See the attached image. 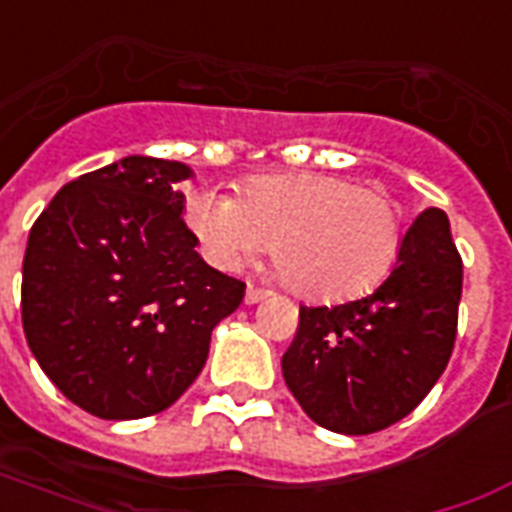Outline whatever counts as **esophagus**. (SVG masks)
Listing matches in <instances>:
<instances>
[{
    "label": "esophagus",
    "mask_w": 512,
    "mask_h": 512,
    "mask_svg": "<svg viewBox=\"0 0 512 512\" xmlns=\"http://www.w3.org/2000/svg\"><path fill=\"white\" fill-rule=\"evenodd\" d=\"M269 296L267 288H256V285H248V291H245V301L248 304H256V301H264Z\"/></svg>",
    "instance_id": "34e87169"
}]
</instances>
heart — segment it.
Listing matches in <instances>:
<instances>
[{"mask_svg": "<svg viewBox=\"0 0 512 512\" xmlns=\"http://www.w3.org/2000/svg\"><path fill=\"white\" fill-rule=\"evenodd\" d=\"M186 224L221 269L269 248L301 296L344 301L366 296L390 275L406 237V216L387 189L323 173H261L240 197L194 192Z\"/></svg>", "mask_w": 512, "mask_h": 512, "instance_id": "heart-1", "label": "heart"}]
</instances>
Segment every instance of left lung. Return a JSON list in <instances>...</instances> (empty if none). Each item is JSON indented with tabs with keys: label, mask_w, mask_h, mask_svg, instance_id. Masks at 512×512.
Masks as SVG:
<instances>
[{
	"label": "left lung",
	"mask_w": 512,
	"mask_h": 512,
	"mask_svg": "<svg viewBox=\"0 0 512 512\" xmlns=\"http://www.w3.org/2000/svg\"><path fill=\"white\" fill-rule=\"evenodd\" d=\"M462 299V256L449 216L425 208L398 264L371 296L299 307L283 379L312 422L344 435L408 417L449 366Z\"/></svg>",
	"instance_id": "8db88e82"
}]
</instances>
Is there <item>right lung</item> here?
I'll list each match as a JSON object with an SVG mask.
<instances>
[{
  "instance_id": "obj_1",
  "label": "right lung",
  "mask_w": 512,
  "mask_h": 512,
  "mask_svg": "<svg viewBox=\"0 0 512 512\" xmlns=\"http://www.w3.org/2000/svg\"><path fill=\"white\" fill-rule=\"evenodd\" d=\"M181 162L125 157L74 178L39 213L23 256L21 318L58 390L101 419L173 406L245 283L208 267L184 224Z\"/></svg>"
}]
</instances>
